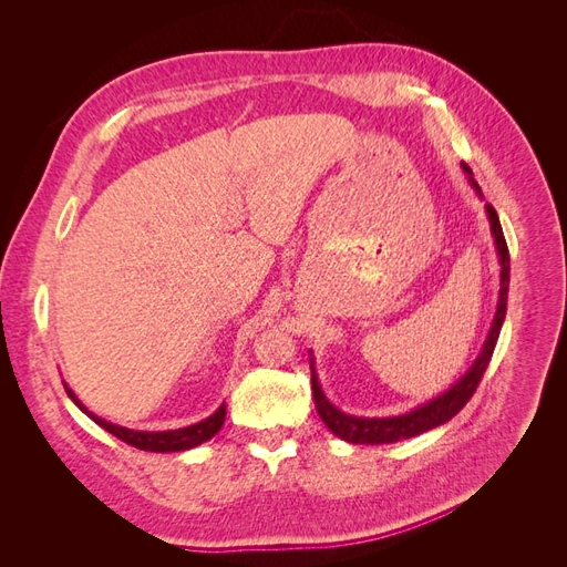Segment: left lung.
<instances>
[{
    "mask_svg": "<svg viewBox=\"0 0 567 567\" xmlns=\"http://www.w3.org/2000/svg\"><path fill=\"white\" fill-rule=\"evenodd\" d=\"M463 173L468 177V184L473 186V192L483 198V192H480L477 182L473 179L471 167L466 163H461ZM485 213L489 219V231L494 238V248H496V257H499V300H496V312L492 319V326L487 331V338L480 348V354L475 357V362L471 364V369L461 375V379L450 388L444 390L437 398L427 400L414 409L404 411L400 416H383V419H369V416H352L340 411L336 404H331V400L326 398L321 383H319V373H317V364H315V354L310 350V369H312V392H315V406L319 411L321 421L326 423V427L333 435H338L340 440L352 442V444H390V442H400V440H409L416 437L425 431H433V427L447 423L450 419H454L458 411L466 406V402L473 398V392L483 379V373L489 364L492 352L496 340H499L502 326L506 319V300H508V281H511V257H508V248H506V238L502 231V221L496 210L492 208L489 203H485Z\"/></svg>",
    "mask_w": 567,
    "mask_h": 567,
    "instance_id": "left-lung-1",
    "label": "left lung"
}]
</instances>
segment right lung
<instances>
[{
	"instance_id": "right-lung-1",
	"label": "right lung",
	"mask_w": 567,
	"mask_h": 567,
	"mask_svg": "<svg viewBox=\"0 0 567 567\" xmlns=\"http://www.w3.org/2000/svg\"><path fill=\"white\" fill-rule=\"evenodd\" d=\"M63 385H65L68 398H71L75 402V406H80L84 414H87L96 425L104 427V431H109L117 440H123V442L132 444V447L144 450V452H161V454H165V452L194 450V447H198V444L215 437L219 433V427L225 425V416H227V404L221 402L215 409V414H210L208 419H203V421H198L194 425L177 427V431H153V433L151 431H132V427L115 425V423H111L106 419L92 414V411L78 400V394L71 388H68V383H63Z\"/></svg>"
}]
</instances>
